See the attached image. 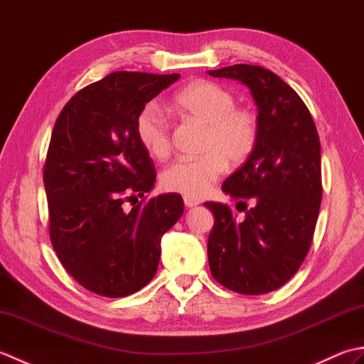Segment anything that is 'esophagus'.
Masks as SVG:
<instances>
[{
  "label": "esophagus",
  "instance_id": "34e87169",
  "mask_svg": "<svg viewBox=\"0 0 364 364\" xmlns=\"http://www.w3.org/2000/svg\"><path fill=\"white\" fill-rule=\"evenodd\" d=\"M200 202L198 200H196V198H189V197H184V205H186L188 208H194V206H197Z\"/></svg>",
  "mask_w": 364,
  "mask_h": 364
}]
</instances>
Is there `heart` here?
Instances as JSON below:
<instances>
[{
    "instance_id": "b5f03b06",
    "label": "heart",
    "mask_w": 364,
    "mask_h": 364,
    "mask_svg": "<svg viewBox=\"0 0 364 364\" xmlns=\"http://www.w3.org/2000/svg\"><path fill=\"white\" fill-rule=\"evenodd\" d=\"M175 106L205 125L203 154L178 159L161 175L162 188L189 198H202L227 167L249 159L258 142L257 115L237 109L236 98L211 81H196L178 92ZM136 136L153 158L170 153V123L158 105L149 103L136 117Z\"/></svg>"
}]
</instances>
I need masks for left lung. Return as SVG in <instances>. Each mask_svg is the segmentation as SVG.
Segmentation results:
<instances>
[{
	"instance_id": "1",
	"label": "left lung",
	"mask_w": 364,
	"mask_h": 364,
	"mask_svg": "<svg viewBox=\"0 0 364 364\" xmlns=\"http://www.w3.org/2000/svg\"><path fill=\"white\" fill-rule=\"evenodd\" d=\"M208 73L245 84L259 123L253 153L222 184L244 219L227 205L205 203L215 219L208 261L215 282L259 296L288 282L310 250L322 200L319 134L297 92L267 68L236 64Z\"/></svg>"
}]
</instances>
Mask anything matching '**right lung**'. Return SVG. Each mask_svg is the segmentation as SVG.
Wrapping results in <instances>:
<instances>
[{"label":"right lung","instance_id":"1","mask_svg":"<svg viewBox=\"0 0 364 364\" xmlns=\"http://www.w3.org/2000/svg\"><path fill=\"white\" fill-rule=\"evenodd\" d=\"M178 78L114 72L73 95L54 123L43 167L51 244L67 272L98 296L125 297L149 284L161 237L183 215L178 194L137 203L156 172L136 117Z\"/></svg>","mask_w":364,"mask_h":364}]
</instances>
